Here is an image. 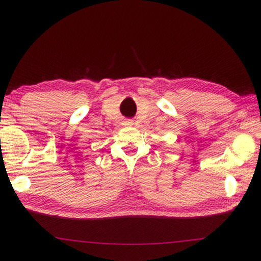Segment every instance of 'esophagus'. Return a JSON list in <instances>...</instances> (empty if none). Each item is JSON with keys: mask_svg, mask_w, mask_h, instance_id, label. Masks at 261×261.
<instances>
[{"mask_svg": "<svg viewBox=\"0 0 261 261\" xmlns=\"http://www.w3.org/2000/svg\"><path fill=\"white\" fill-rule=\"evenodd\" d=\"M132 124H134V123H132L131 121H125L124 122V125H126V126H131Z\"/></svg>", "mask_w": 261, "mask_h": 261, "instance_id": "esophagus-1", "label": "esophagus"}]
</instances>
